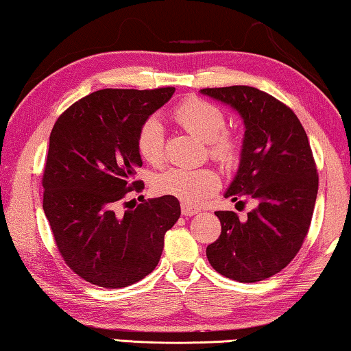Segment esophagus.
Wrapping results in <instances>:
<instances>
[{"mask_svg":"<svg viewBox=\"0 0 351 351\" xmlns=\"http://www.w3.org/2000/svg\"><path fill=\"white\" fill-rule=\"evenodd\" d=\"M181 211H182V215H184V216H194V215L199 213V208H195V206H191V205L182 204V205H181Z\"/></svg>","mask_w":351,"mask_h":351,"instance_id":"obj_1","label":"esophagus"}]
</instances>
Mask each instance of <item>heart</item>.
Returning a JSON list of instances; mask_svg holds the SVG:
<instances>
[{
  "label": "heart",
  "mask_w": 351,
  "mask_h": 351,
  "mask_svg": "<svg viewBox=\"0 0 351 351\" xmlns=\"http://www.w3.org/2000/svg\"><path fill=\"white\" fill-rule=\"evenodd\" d=\"M171 117L186 132L206 143L211 159L223 165H232L239 160L241 140L226 128V114L219 106L189 97L173 108ZM138 154L152 167L162 165L165 159L164 128L156 117H147L136 133ZM219 175L210 167L182 169L171 167L154 178V187L159 194L173 195L184 204L197 205L210 197L219 187Z\"/></svg>",
  "instance_id": "1"
}]
</instances>
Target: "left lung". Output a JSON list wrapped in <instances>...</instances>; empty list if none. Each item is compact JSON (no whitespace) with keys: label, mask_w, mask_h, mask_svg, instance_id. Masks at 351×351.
I'll list each match as a JSON object with an SVG mask.
<instances>
[{"label":"left lung","mask_w":351,"mask_h":351,"mask_svg":"<svg viewBox=\"0 0 351 351\" xmlns=\"http://www.w3.org/2000/svg\"><path fill=\"white\" fill-rule=\"evenodd\" d=\"M200 92L243 117L240 167L226 197L240 205L245 199L256 204L246 221L235 211H215L221 235L206 246V258L227 278L265 280L294 259L312 223L318 171L308 136L289 106L259 88L230 86Z\"/></svg>","instance_id":"obj_1"}]
</instances>
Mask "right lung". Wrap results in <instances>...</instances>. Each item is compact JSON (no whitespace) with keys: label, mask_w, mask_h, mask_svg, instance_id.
I'll return each mask as SVG.
<instances>
[{"label":"right lung","mask_w":351,"mask_h":351,"mask_svg":"<svg viewBox=\"0 0 351 351\" xmlns=\"http://www.w3.org/2000/svg\"><path fill=\"white\" fill-rule=\"evenodd\" d=\"M173 92L103 88L73 103L52 128L43 208L65 264L88 283L114 289L145 278L159 264L165 232L180 218L173 195L136 206L127 202L145 189L135 180L143 165L138 128Z\"/></svg>","instance_id":"right-lung-1"}]
</instances>
